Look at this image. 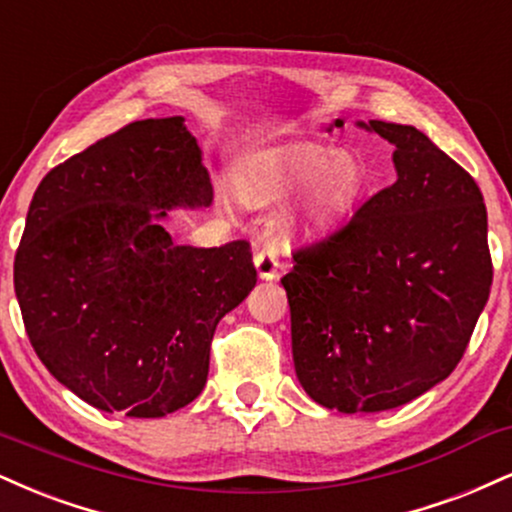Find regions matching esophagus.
<instances>
[{"label": "esophagus", "mask_w": 512, "mask_h": 512, "mask_svg": "<svg viewBox=\"0 0 512 512\" xmlns=\"http://www.w3.org/2000/svg\"><path fill=\"white\" fill-rule=\"evenodd\" d=\"M255 267L262 281H274L276 276H279V267H281V260L279 255H276V250L262 248L260 252H255Z\"/></svg>", "instance_id": "1"}]
</instances>
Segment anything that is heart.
Wrapping results in <instances>:
<instances>
[{
	"mask_svg": "<svg viewBox=\"0 0 512 512\" xmlns=\"http://www.w3.org/2000/svg\"><path fill=\"white\" fill-rule=\"evenodd\" d=\"M305 186L303 200L283 217V233L288 238L298 233L315 236L348 217L365 195L369 171L353 152L305 145L245 176L240 193L252 202H276Z\"/></svg>",
	"mask_w": 512,
	"mask_h": 512,
	"instance_id": "1",
	"label": "heart"
}]
</instances>
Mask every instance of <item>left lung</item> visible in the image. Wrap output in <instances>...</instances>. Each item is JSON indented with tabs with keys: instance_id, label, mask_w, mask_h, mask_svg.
<instances>
[{
	"instance_id": "1",
	"label": "left lung",
	"mask_w": 512,
	"mask_h": 512,
	"mask_svg": "<svg viewBox=\"0 0 512 512\" xmlns=\"http://www.w3.org/2000/svg\"><path fill=\"white\" fill-rule=\"evenodd\" d=\"M357 126L396 147V183L295 252L281 279L298 381L346 415L398 408L446 379L494 279L474 178L415 126Z\"/></svg>"
}]
</instances>
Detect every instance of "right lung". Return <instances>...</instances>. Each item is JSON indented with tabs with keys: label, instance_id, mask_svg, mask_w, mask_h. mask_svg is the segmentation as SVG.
Listing matches in <instances>:
<instances>
[{
	"label": "right lung",
	"instance_id": "obj_1",
	"mask_svg": "<svg viewBox=\"0 0 512 512\" xmlns=\"http://www.w3.org/2000/svg\"><path fill=\"white\" fill-rule=\"evenodd\" d=\"M183 116L145 119L54 166L35 190L14 288L42 365L104 412L164 417L205 389L219 319L255 288L245 240L176 245L169 209L212 205Z\"/></svg>",
	"mask_w": 512,
	"mask_h": 512
}]
</instances>
